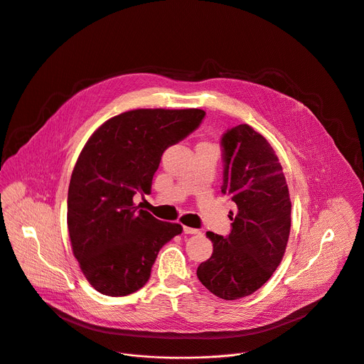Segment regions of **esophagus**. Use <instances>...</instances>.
<instances>
[{
  "label": "esophagus",
  "instance_id": "obj_1",
  "mask_svg": "<svg viewBox=\"0 0 364 364\" xmlns=\"http://www.w3.org/2000/svg\"><path fill=\"white\" fill-rule=\"evenodd\" d=\"M183 232H184V234H200L201 231L197 230V228H191V227L184 225V227H183Z\"/></svg>",
  "mask_w": 364,
  "mask_h": 364
}]
</instances>
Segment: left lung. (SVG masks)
Returning <instances> with one entry per match:
<instances>
[{
	"label": "left lung",
	"instance_id": "8db88e82",
	"mask_svg": "<svg viewBox=\"0 0 364 364\" xmlns=\"http://www.w3.org/2000/svg\"><path fill=\"white\" fill-rule=\"evenodd\" d=\"M221 193L235 203L227 237L207 231L213 255L197 269L203 286L224 300L259 290L279 267L289 241L291 203L269 141L247 124L223 134Z\"/></svg>",
	"mask_w": 364,
	"mask_h": 364
}]
</instances>
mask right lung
I'll return each instance as SVG.
<instances>
[{
    "mask_svg": "<svg viewBox=\"0 0 364 364\" xmlns=\"http://www.w3.org/2000/svg\"><path fill=\"white\" fill-rule=\"evenodd\" d=\"M205 112L198 108H140L98 127L71 174L67 224L74 257L101 294L121 297L150 279L160 249L183 231L133 203L150 194L163 153L193 133Z\"/></svg>",
    "mask_w": 364,
    "mask_h": 364,
    "instance_id": "add662e5",
    "label": "right lung"
}]
</instances>
